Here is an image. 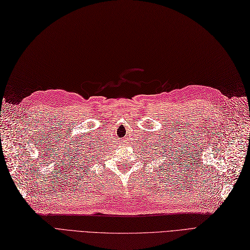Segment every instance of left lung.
Segmentation results:
<instances>
[{
  "instance_id": "obj_1",
  "label": "left lung",
  "mask_w": 250,
  "mask_h": 250,
  "mask_svg": "<svg viewBox=\"0 0 250 250\" xmlns=\"http://www.w3.org/2000/svg\"><path fill=\"white\" fill-rule=\"evenodd\" d=\"M169 140L170 141V142H168ZM171 142L172 143V144H170ZM173 144H174V141H172V139L171 140L166 139L164 141H158L157 144L155 143L153 145V148H151V149H152V151H154V153H153L154 155H158L160 156V158H162L163 163L165 165L170 166L171 164L174 165V163H178V161H177L178 158H176V156H178V154L176 153V149H174V148H176V146H175L176 144L175 145H173ZM163 166H160V168L163 167Z\"/></svg>"
}]
</instances>
